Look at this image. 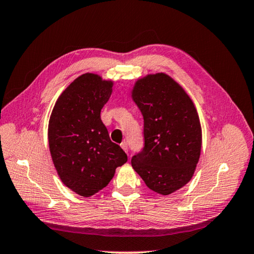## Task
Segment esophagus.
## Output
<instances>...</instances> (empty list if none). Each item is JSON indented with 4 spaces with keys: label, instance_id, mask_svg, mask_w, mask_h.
<instances>
[{
    "label": "esophagus",
    "instance_id": "34e87169",
    "mask_svg": "<svg viewBox=\"0 0 254 254\" xmlns=\"http://www.w3.org/2000/svg\"><path fill=\"white\" fill-rule=\"evenodd\" d=\"M121 148L124 150V151L127 152V142H126V141H123V142L121 143Z\"/></svg>",
    "mask_w": 254,
    "mask_h": 254
}]
</instances>
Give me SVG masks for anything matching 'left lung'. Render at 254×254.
<instances>
[{
    "mask_svg": "<svg viewBox=\"0 0 254 254\" xmlns=\"http://www.w3.org/2000/svg\"><path fill=\"white\" fill-rule=\"evenodd\" d=\"M132 98L143 115L144 137L132 167L148 188L169 195L191 179L199 160L198 114L182 86L163 72L137 80Z\"/></svg>",
    "mask_w": 254,
    "mask_h": 254,
    "instance_id": "obj_1",
    "label": "left lung"
}]
</instances>
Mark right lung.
Listing matches in <instances>:
<instances>
[{
	"instance_id": "obj_1",
	"label": "right lung",
	"mask_w": 254,
	"mask_h": 254,
	"mask_svg": "<svg viewBox=\"0 0 254 254\" xmlns=\"http://www.w3.org/2000/svg\"><path fill=\"white\" fill-rule=\"evenodd\" d=\"M113 83L95 74L76 78L56 102L48 127L49 149L62 182L89 197L106 187L127 153L112 142L101 120Z\"/></svg>"
}]
</instances>
